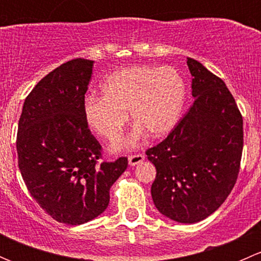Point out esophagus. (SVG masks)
Segmentation results:
<instances>
[{"label":"esophagus","instance_id":"1","mask_svg":"<svg viewBox=\"0 0 261 261\" xmlns=\"http://www.w3.org/2000/svg\"><path fill=\"white\" fill-rule=\"evenodd\" d=\"M144 155L143 154H135V155H128V164L131 165V167H134V165H138L139 163H141L144 160Z\"/></svg>","mask_w":261,"mask_h":261}]
</instances>
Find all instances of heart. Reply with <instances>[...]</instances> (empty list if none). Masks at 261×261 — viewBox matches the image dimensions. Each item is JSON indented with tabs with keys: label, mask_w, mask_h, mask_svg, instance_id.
I'll return each instance as SVG.
<instances>
[{
	"label": "heart",
	"mask_w": 261,
	"mask_h": 261,
	"mask_svg": "<svg viewBox=\"0 0 261 261\" xmlns=\"http://www.w3.org/2000/svg\"><path fill=\"white\" fill-rule=\"evenodd\" d=\"M102 96H87L83 117L93 133L109 141L122 134L128 121L127 112L136 122L125 140L135 146L149 133L154 138L174 128L186 101V82L172 67L136 65L112 73L101 86ZM120 147V144L115 145Z\"/></svg>",
	"instance_id": "obj_1"
}]
</instances>
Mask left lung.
I'll use <instances>...</instances> for the list:
<instances>
[{
  "mask_svg": "<svg viewBox=\"0 0 261 261\" xmlns=\"http://www.w3.org/2000/svg\"><path fill=\"white\" fill-rule=\"evenodd\" d=\"M194 102L169 135L146 150L156 168L158 211L180 223L212 215L232 191L244 146L243 116L225 82L187 58Z\"/></svg>",
  "mask_w": 261,
  "mask_h": 261,
  "instance_id": "obj_1",
  "label": "left lung"
}]
</instances>
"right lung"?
Here are the masks:
<instances>
[{
  "instance_id": "1",
  "label": "right lung",
  "mask_w": 261,
  "mask_h": 261,
  "mask_svg": "<svg viewBox=\"0 0 261 261\" xmlns=\"http://www.w3.org/2000/svg\"><path fill=\"white\" fill-rule=\"evenodd\" d=\"M93 60H69L43 78L18 120V168L39 206L58 222L82 225L107 208L127 158L102 162V146L83 117Z\"/></svg>"
}]
</instances>
